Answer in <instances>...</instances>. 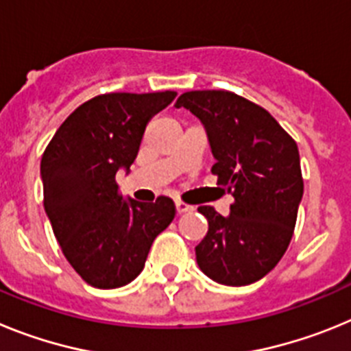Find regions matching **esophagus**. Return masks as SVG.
<instances>
[{
  "label": "esophagus",
  "mask_w": 351,
  "mask_h": 351,
  "mask_svg": "<svg viewBox=\"0 0 351 351\" xmlns=\"http://www.w3.org/2000/svg\"><path fill=\"white\" fill-rule=\"evenodd\" d=\"M176 209H178L179 214L188 213V210H193V206H188V204L181 202V200H176Z\"/></svg>",
  "instance_id": "34e87169"
}]
</instances>
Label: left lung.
Here are the masks:
<instances>
[{
    "label": "left lung",
    "instance_id": "left-lung-1",
    "mask_svg": "<svg viewBox=\"0 0 351 351\" xmlns=\"http://www.w3.org/2000/svg\"><path fill=\"white\" fill-rule=\"evenodd\" d=\"M176 107L202 121L210 172L234 197L228 216L198 207L209 223L195 247L198 267L228 287L255 283L278 265L295 228L304 193L295 141L265 108L230 91L182 93Z\"/></svg>",
    "mask_w": 351,
    "mask_h": 351
}]
</instances>
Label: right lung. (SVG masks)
I'll use <instances>...</instances> for the list:
<instances>
[{
	"mask_svg": "<svg viewBox=\"0 0 351 351\" xmlns=\"http://www.w3.org/2000/svg\"><path fill=\"white\" fill-rule=\"evenodd\" d=\"M178 93H108L77 107L43 151V207L63 255L95 288H119L144 269L151 244L176 216L169 197L142 204L119 195L149 119Z\"/></svg>",
	"mask_w": 351,
	"mask_h": 351,
	"instance_id": "right-lung-1",
	"label": "right lung"
}]
</instances>
